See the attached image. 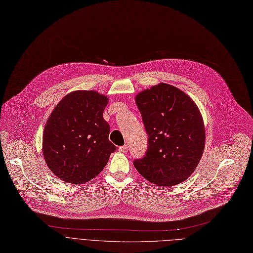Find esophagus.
<instances>
[{
  "mask_svg": "<svg viewBox=\"0 0 253 253\" xmlns=\"http://www.w3.org/2000/svg\"><path fill=\"white\" fill-rule=\"evenodd\" d=\"M127 150H128V147H127V145H124V146H121V147H119V151H120V152L126 153V152H127Z\"/></svg>",
  "mask_w": 253,
  "mask_h": 253,
  "instance_id": "1",
  "label": "esophagus"
}]
</instances>
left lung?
<instances>
[{
    "label": "left lung",
    "mask_w": 253,
    "mask_h": 253,
    "mask_svg": "<svg viewBox=\"0 0 253 253\" xmlns=\"http://www.w3.org/2000/svg\"><path fill=\"white\" fill-rule=\"evenodd\" d=\"M148 134V149L133 165L143 177L159 186L184 181L198 166L205 148L201 112L189 97L161 83L135 97Z\"/></svg>",
    "instance_id": "8db88e82"
}]
</instances>
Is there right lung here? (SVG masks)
I'll use <instances>...</instances> for the list:
<instances>
[{"mask_svg":"<svg viewBox=\"0 0 253 253\" xmlns=\"http://www.w3.org/2000/svg\"><path fill=\"white\" fill-rule=\"evenodd\" d=\"M107 97L95 91H75L51 112L43 132V156L49 169L74 184L90 181L102 171L116 147L108 140L103 120Z\"/></svg>","mask_w":253,"mask_h":253,"instance_id":"right-lung-1","label":"right lung"}]
</instances>
